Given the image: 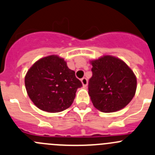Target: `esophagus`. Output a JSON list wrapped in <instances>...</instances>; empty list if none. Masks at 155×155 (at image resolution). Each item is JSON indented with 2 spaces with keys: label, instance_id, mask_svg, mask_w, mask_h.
Listing matches in <instances>:
<instances>
[{
  "label": "esophagus",
  "instance_id": "34e87169",
  "mask_svg": "<svg viewBox=\"0 0 155 155\" xmlns=\"http://www.w3.org/2000/svg\"><path fill=\"white\" fill-rule=\"evenodd\" d=\"M81 82H82L83 87H86L87 85H88V80H87L86 78H82V79H81Z\"/></svg>",
  "mask_w": 155,
  "mask_h": 155
}]
</instances>
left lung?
<instances>
[{
	"instance_id": "8db88e82",
	"label": "left lung",
	"mask_w": 155,
	"mask_h": 155,
	"mask_svg": "<svg viewBox=\"0 0 155 155\" xmlns=\"http://www.w3.org/2000/svg\"><path fill=\"white\" fill-rule=\"evenodd\" d=\"M92 76L88 82V94L96 109L104 113L125 107L136 94V75L120 58L104 55L90 61Z\"/></svg>"
}]
</instances>
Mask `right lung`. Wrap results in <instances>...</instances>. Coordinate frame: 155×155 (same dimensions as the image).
<instances>
[{
	"instance_id": "right-lung-1",
	"label": "right lung",
	"mask_w": 155,
	"mask_h": 155,
	"mask_svg": "<svg viewBox=\"0 0 155 155\" xmlns=\"http://www.w3.org/2000/svg\"><path fill=\"white\" fill-rule=\"evenodd\" d=\"M27 94L41 110L58 113L71 106L82 82L69 69L64 58L58 55L36 61L25 76Z\"/></svg>"
}]
</instances>
